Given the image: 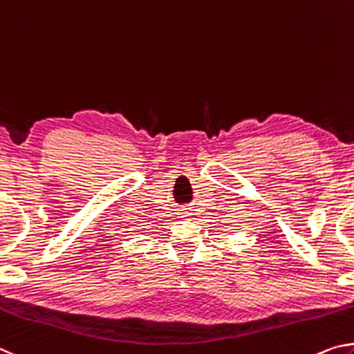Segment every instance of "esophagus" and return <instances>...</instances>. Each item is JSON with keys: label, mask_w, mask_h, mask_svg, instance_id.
Wrapping results in <instances>:
<instances>
[{"label": "esophagus", "mask_w": 354, "mask_h": 354, "mask_svg": "<svg viewBox=\"0 0 354 354\" xmlns=\"http://www.w3.org/2000/svg\"><path fill=\"white\" fill-rule=\"evenodd\" d=\"M180 214H182V218H188V216H189L191 213H188V212H182Z\"/></svg>", "instance_id": "34e87169"}]
</instances>
